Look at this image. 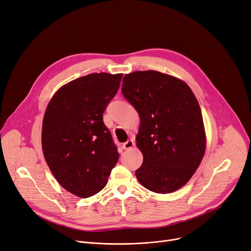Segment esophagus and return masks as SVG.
I'll return each mask as SVG.
<instances>
[{
    "label": "esophagus",
    "instance_id": "1",
    "mask_svg": "<svg viewBox=\"0 0 251 251\" xmlns=\"http://www.w3.org/2000/svg\"><path fill=\"white\" fill-rule=\"evenodd\" d=\"M133 147H134V141L131 140V139H129L126 142H124L123 146H122V148L124 150H130V149H132Z\"/></svg>",
    "mask_w": 251,
    "mask_h": 251
}]
</instances>
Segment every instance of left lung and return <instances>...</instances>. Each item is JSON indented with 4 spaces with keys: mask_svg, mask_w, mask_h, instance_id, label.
Segmentation results:
<instances>
[{
    "mask_svg": "<svg viewBox=\"0 0 251 251\" xmlns=\"http://www.w3.org/2000/svg\"><path fill=\"white\" fill-rule=\"evenodd\" d=\"M122 94L140 117L136 136L143 162L135 175L155 193L176 191L190 180L205 151L200 103L190 87L157 71H135L123 78Z\"/></svg>",
    "mask_w": 251,
    "mask_h": 251,
    "instance_id": "1",
    "label": "left lung"
}]
</instances>
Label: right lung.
<instances>
[{
	"mask_svg": "<svg viewBox=\"0 0 251 251\" xmlns=\"http://www.w3.org/2000/svg\"><path fill=\"white\" fill-rule=\"evenodd\" d=\"M123 74L92 73L62 86L45 113L42 144L61 186L86 199L108 183L119 153L102 114Z\"/></svg>",
	"mask_w": 251,
	"mask_h": 251,
	"instance_id": "add662e5",
	"label": "right lung"
}]
</instances>
